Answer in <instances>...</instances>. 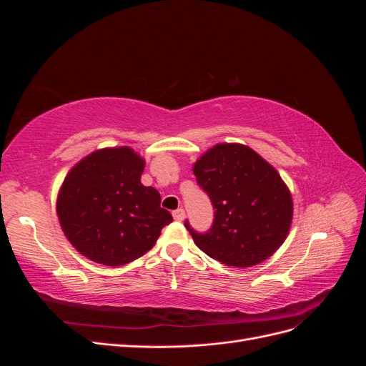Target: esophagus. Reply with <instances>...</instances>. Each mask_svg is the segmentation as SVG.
Wrapping results in <instances>:
<instances>
[{"label":"esophagus","mask_w":366,"mask_h":366,"mask_svg":"<svg viewBox=\"0 0 366 366\" xmlns=\"http://www.w3.org/2000/svg\"><path fill=\"white\" fill-rule=\"evenodd\" d=\"M172 217H174V219L175 221H182V219H184V210L180 207V209H177V210H174L172 212Z\"/></svg>","instance_id":"34e87169"}]
</instances>
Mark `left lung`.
<instances>
[{"instance_id":"8db88e82","label":"left lung","mask_w":366,"mask_h":366,"mask_svg":"<svg viewBox=\"0 0 366 366\" xmlns=\"http://www.w3.org/2000/svg\"><path fill=\"white\" fill-rule=\"evenodd\" d=\"M192 171L215 209L206 234L184 223L198 249L229 267H252L282 246L293 219L292 194L258 152L241 143H217Z\"/></svg>"}]
</instances>
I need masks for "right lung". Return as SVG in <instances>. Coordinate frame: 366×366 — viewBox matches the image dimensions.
<instances>
[{
	"mask_svg": "<svg viewBox=\"0 0 366 366\" xmlns=\"http://www.w3.org/2000/svg\"><path fill=\"white\" fill-rule=\"evenodd\" d=\"M145 160L129 147L104 148L77 162L56 200L59 224L85 258L117 267L140 258L172 221L156 187L143 186Z\"/></svg>",
	"mask_w": 366,
	"mask_h": 366,
	"instance_id": "add662e5",
	"label": "right lung"
}]
</instances>
